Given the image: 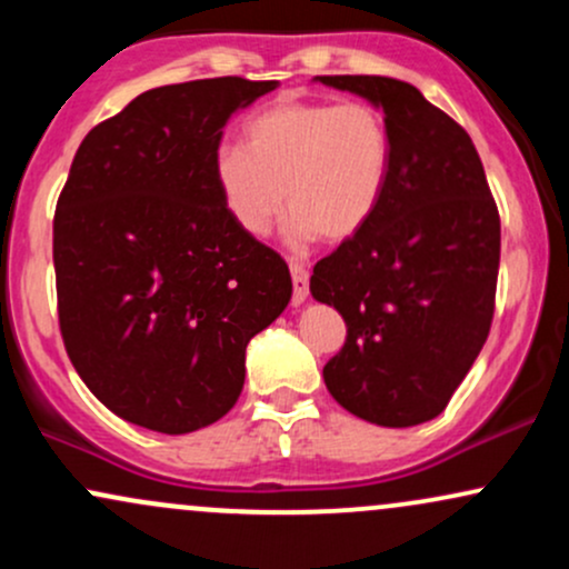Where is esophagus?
Instances as JSON below:
<instances>
[{"label": "esophagus", "mask_w": 569, "mask_h": 569, "mask_svg": "<svg viewBox=\"0 0 569 569\" xmlns=\"http://www.w3.org/2000/svg\"><path fill=\"white\" fill-rule=\"evenodd\" d=\"M291 280H293V305H302L310 293V276H307L302 262H291Z\"/></svg>", "instance_id": "1"}]
</instances>
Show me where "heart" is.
<instances>
[{"mask_svg": "<svg viewBox=\"0 0 569 569\" xmlns=\"http://www.w3.org/2000/svg\"><path fill=\"white\" fill-rule=\"evenodd\" d=\"M393 162V136L363 101H280L246 122L243 147L211 154L217 189L234 224L264 234L286 206L297 238L342 243L375 217Z\"/></svg>", "mask_w": 569, "mask_h": 569, "instance_id": "b5f03b06", "label": "heart"}]
</instances>
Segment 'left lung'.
Returning a JSON list of instances; mask_svg holds the SVG:
<instances>
[{
	"instance_id": "8db88e82",
	"label": "left lung",
	"mask_w": 569,
	"mask_h": 569,
	"mask_svg": "<svg viewBox=\"0 0 569 569\" xmlns=\"http://www.w3.org/2000/svg\"><path fill=\"white\" fill-rule=\"evenodd\" d=\"M382 109L393 162L375 217L312 267L310 291L348 326L323 367L339 407L385 428L447 409L485 348L495 316L500 213L460 122L415 84L321 77Z\"/></svg>"
}]
</instances>
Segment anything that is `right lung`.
<instances>
[{
    "label": "right lung",
    "mask_w": 569,
    "mask_h": 569,
    "mask_svg": "<svg viewBox=\"0 0 569 569\" xmlns=\"http://www.w3.org/2000/svg\"><path fill=\"white\" fill-rule=\"evenodd\" d=\"M276 80L162 84L84 136L53 219L58 326L122 420L192 433L234 407L246 345L291 299L289 264L234 224L211 154Z\"/></svg>",
    "instance_id": "1"
}]
</instances>
